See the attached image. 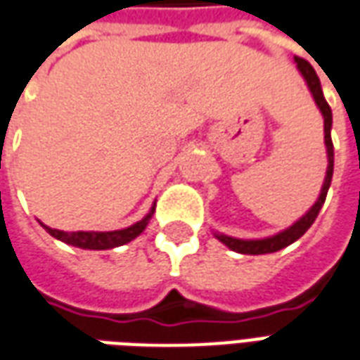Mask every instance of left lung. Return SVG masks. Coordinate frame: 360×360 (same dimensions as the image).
Returning <instances> with one entry per match:
<instances>
[{
  "mask_svg": "<svg viewBox=\"0 0 360 360\" xmlns=\"http://www.w3.org/2000/svg\"><path fill=\"white\" fill-rule=\"evenodd\" d=\"M294 64L298 68V72L302 74L304 82L310 89L314 101L320 109L321 117H323V132H326V152H328V169H326V179H323V185H321L320 197L318 200L311 205V208L306 212V214L296 220L292 226H288L283 232L275 233V236H269V238H261V240H240V238H232V236H226V233L214 232V236L218 240L222 241L226 248H230L232 251H238V253H243V255H263V253H275V251L283 250L286 245H290L298 238H302L304 233L308 232L314 220L320 214L321 206L326 202V197H328L329 185H331V177H333V142H331V109H329L328 101L323 97V91H321L320 77L316 74V70L310 66V62H306L304 58H294Z\"/></svg>",
  "mask_w": 360,
  "mask_h": 360,
  "instance_id": "1",
  "label": "left lung"
}]
</instances>
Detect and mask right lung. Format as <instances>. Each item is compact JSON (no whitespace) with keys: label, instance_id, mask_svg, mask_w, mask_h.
<instances>
[{"label":"right lung","instance_id":"obj_1","mask_svg":"<svg viewBox=\"0 0 360 360\" xmlns=\"http://www.w3.org/2000/svg\"><path fill=\"white\" fill-rule=\"evenodd\" d=\"M155 212V202L150 208V212L138 220L136 224L128 226V228H122V230H112V232H64V230H54L46 224L40 222V226L46 230V232L56 238V240L64 241L68 245H74V248H82V250H112V248H119V245H124L128 241H132L134 238H138L140 233L144 232L146 226L150 222V218L154 216Z\"/></svg>","mask_w":360,"mask_h":360}]
</instances>
